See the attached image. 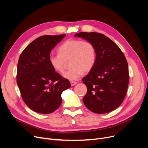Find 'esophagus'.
I'll list each match as a JSON object with an SVG mask.
<instances>
[{
  "instance_id": "esophagus-1",
  "label": "esophagus",
  "mask_w": 148,
  "mask_h": 148,
  "mask_svg": "<svg viewBox=\"0 0 148 148\" xmlns=\"http://www.w3.org/2000/svg\"><path fill=\"white\" fill-rule=\"evenodd\" d=\"M70 83H71V84L72 86H75V85L77 83V82H73V81H72V82H70Z\"/></svg>"
}]
</instances>
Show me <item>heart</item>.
<instances>
[{"label": "heart", "instance_id": "heart-1", "mask_svg": "<svg viewBox=\"0 0 148 148\" xmlns=\"http://www.w3.org/2000/svg\"><path fill=\"white\" fill-rule=\"evenodd\" d=\"M57 55H50L49 62L53 70L63 73L66 62L70 61L71 70L64 74V77L71 81L77 80L84 73L90 72L96 60V49L90 42L70 38L65 40L58 49Z\"/></svg>", "mask_w": 148, "mask_h": 148}]
</instances>
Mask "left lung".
<instances>
[{
  "label": "left lung",
  "instance_id": "8db88e82",
  "mask_svg": "<svg viewBox=\"0 0 148 148\" xmlns=\"http://www.w3.org/2000/svg\"><path fill=\"white\" fill-rule=\"evenodd\" d=\"M74 36L91 42L96 53L93 68L82 79L87 88L83 99L85 106L96 114L114 111L124 99L129 82L128 63L123 52L101 33L81 32Z\"/></svg>",
  "mask_w": 148,
  "mask_h": 148
}]
</instances>
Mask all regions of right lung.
Instances as JSON below:
<instances>
[{
    "label": "right lung",
    "mask_w": 148,
    "mask_h": 148,
    "mask_svg": "<svg viewBox=\"0 0 148 148\" xmlns=\"http://www.w3.org/2000/svg\"><path fill=\"white\" fill-rule=\"evenodd\" d=\"M65 34L46 35L29 43L19 56L16 82L23 99L33 111L54 112L62 102V93L71 87L68 80L55 72L49 62L51 51Z\"/></svg>",
    "instance_id": "obj_1"
}]
</instances>
